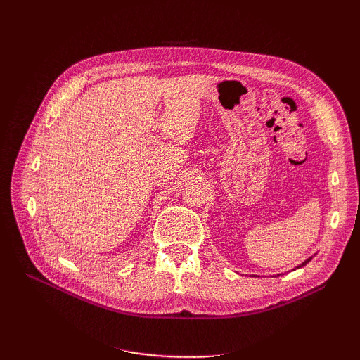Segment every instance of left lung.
<instances>
[{
  "label": "left lung",
  "instance_id": "left-lung-1",
  "mask_svg": "<svg viewBox=\"0 0 360 360\" xmlns=\"http://www.w3.org/2000/svg\"><path fill=\"white\" fill-rule=\"evenodd\" d=\"M311 259H312V257H311V258H308V259H304V261H303V263H302V264H300L299 267H303V266H307V264L309 263V261H311Z\"/></svg>",
  "mask_w": 360,
  "mask_h": 360
}]
</instances>
